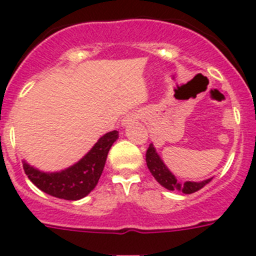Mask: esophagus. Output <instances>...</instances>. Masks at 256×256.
Here are the masks:
<instances>
[{
  "instance_id": "esophagus-1",
  "label": "esophagus",
  "mask_w": 256,
  "mask_h": 256,
  "mask_svg": "<svg viewBox=\"0 0 256 256\" xmlns=\"http://www.w3.org/2000/svg\"><path fill=\"white\" fill-rule=\"evenodd\" d=\"M144 116L146 114L143 110L132 112V113H130V114H128L126 117L124 118V124H130V122H134V121H136V120H140V118H143Z\"/></svg>"
}]
</instances>
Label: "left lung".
I'll return each instance as SVG.
<instances>
[{
    "instance_id": "1",
    "label": "left lung",
    "mask_w": 256,
    "mask_h": 256,
    "mask_svg": "<svg viewBox=\"0 0 256 256\" xmlns=\"http://www.w3.org/2000/svg\"><path fill=\"white\" fill-rule=\"evenodd\" d=\"M146 161H147L148 169L154 177V180L168 190H180L184 194H192L195 191L204 188L206 184L211 181V180H207L203 182H184V184L177 182V178L165 166V164L154 150V144H150L147 152H146Z\"/></svg>"
}]
</instances>
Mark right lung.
I'll return each mask as SVG.
<instances>
[{
  "label": "right lung",
  "instance_id": "obj_1",
  "mask_svg": "<svg viewBox=\"0 0 256 256\" xmlns=\"http://www.w3.org/2000/svg\"><path fill=\"white\" fill-rule=\"evenodd\" d=\"M117 138L116 130L105 134L84 158L66 170L44 173L26 162L23 169L32 184L46 194L66 200H78L90 194L98 184L109 150Z\"/></svg>",
  "mask_w": 256,
  "mask_h": 256
}]
</instances>
